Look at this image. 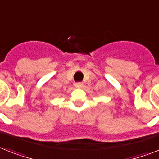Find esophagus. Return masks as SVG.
I'll return each mask as SVG.
<instances>
[{"instance_id": "1", "label": "esophagus", "mask_w": 159, "mask_h": 159, "mask_svg": "<svg viewBox=\"0 0 159 159\" xmlns=\"http://www.w3.org/2000/svg\"><path fill=\"white\" fill-rule=\"evenodd\" d=\"M83 85H84V84H83L82 82H78L75 84V86L76 88H81L83 87Z\"/></svg>"}]
</instances>
